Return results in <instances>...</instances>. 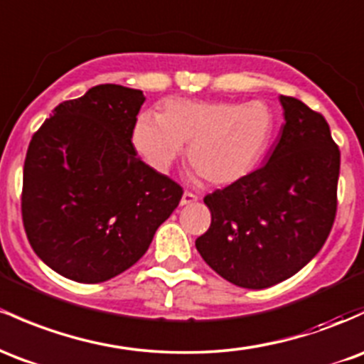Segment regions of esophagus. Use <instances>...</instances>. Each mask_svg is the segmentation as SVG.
<instances>
[{
	"label": "esophagus",
	"mask_w": 364,
	"mask_h": 364,
	"mask_svg": "<svg viewBox=\"0 0 364 364\" xmlns=\"http://www.w3.org/2000/svg\"><path fill=\"white\" fill-rule=\"evenodd\" d=\"M195 202H198L197 195L190 193V191H185V193H183V197H181V205H191V203H195Z\"/></svg>",
	"instance_id": "1"
}]
</instances>
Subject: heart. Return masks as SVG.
<instances>
[{
  "label": "heart",
  "instance_id": "heart-1",
  "mask_svg": "<svg viewBox=\"0 0 364 364\" xmlns=\"http://www.w3.org/2000/svg\"><path fill=\"white\" fill-rule=\"evenodd\" d=\"M273 129L262 102L167 100L157 115H139L131 143L150 169L167 173L188 142L190 166L210 185H230L261 159Z\"/></svg>",
  "mask_w": 364,
  "mask_h": 364
}]
</instances>
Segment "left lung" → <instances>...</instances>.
Listing matches in <instances>:
<instances>
[{"label":"left lung","mask_w":364,"mask_h":364,"mask_svg":"<svg viewBox=\"0 0 364 364\" xmlns=\"http://www.w3.org/2000/svg\"><path fill=\"white\" fill-rule=\"evenodd\" d=\"M285 124L267 162L203 198L213 221L195 247L219 277L261 290L321 250L337 213L341 151L321 114L279 97Z\"/></svg>","instance_id":"1"}]
</instances>
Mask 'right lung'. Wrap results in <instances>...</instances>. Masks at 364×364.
<instances>
[{
    "label": "right lung",
    "instance_id": "add662e5",
    "mask_svg": "<svg viewBox=\"0 0 364 364\" xmlns=\"http://www.w3.org/2000/svg\"><path fill=\"white\" fill-rule=\"evenodd\" d=\"M143 91L100 85L55 107L23 164L22 219L38 257L62 277L102 283L149 250L181 200L139 161L131 133Z\"/></svg>",
    "mask_w": 364,
    "mask_h": 364
}]
</instances>
